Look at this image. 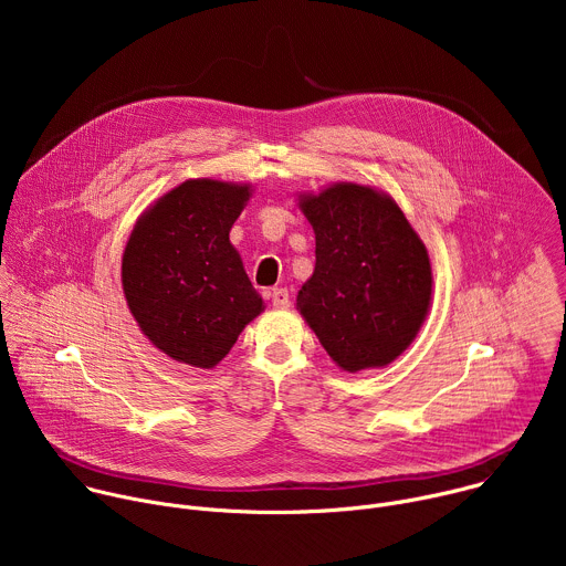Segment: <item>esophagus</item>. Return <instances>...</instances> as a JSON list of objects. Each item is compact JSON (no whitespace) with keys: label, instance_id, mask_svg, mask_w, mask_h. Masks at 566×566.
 <instances>
[{"label":"esophagus","instance_id":"1","mask_svg":"<svg viewBox=\"0 0 566 566\" xmlns=\"http://www.w3.org/2000/svg\"><path fill=\"white\" fill-rule=\"evenodd\" d=\"M271 302H273V306H277V308H289L291 306V295H289V291L286 289H273V293H271Z\"/></svg>","mask_w":566,"mask_h":566}]
</instances>
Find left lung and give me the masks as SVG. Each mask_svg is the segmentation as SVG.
Masks as SVG:
<instances>
[{"instance_id": "left-lung-1", "label": "left lung", "mask_w": 566, "mask_h": 566, "mask_svg": "<svg viewBox=\"0 0 566 566\" xmlns=\"http://www.w3.org/2000/svg\"><path fill=\"white\" fill-rule=\"evenodd\" d=\"M300 208L315 232L300 313L345 371L389 365L417 338L430 306L423 241L387 195L365 186H334Z\"/></svg>"}]
</instances>
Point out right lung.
<instances>
[{"label":"right lung","mask_w":566,"mask_h":566,"mask_svg":"<svg viewBox=\"0 0 566 566\" xmlns=\"http://www.w3.org/2000/svg\"><path fill=\"white\" fill-rule=\"evenodd\" d=\"M249 186L186 181L136 223L123 291L140 332L170 358L210 369L262 311L228 232Z\"/></svg>","instance_id":"add662e5"}]
</instances>
